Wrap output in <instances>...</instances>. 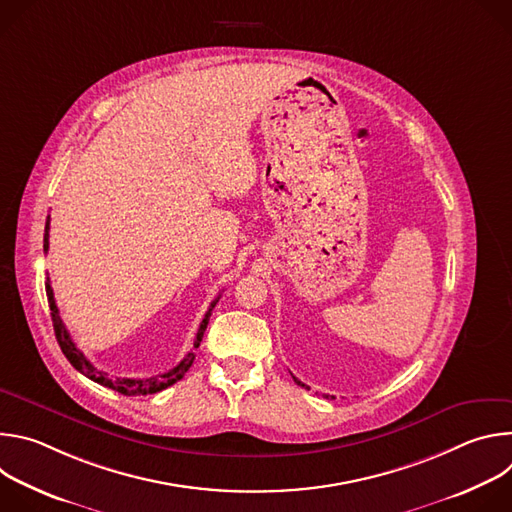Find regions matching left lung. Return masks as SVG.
<instances>
[{"label":"left lung","mask_w":512,"mask_h":512,"mask_svg":"<svg viewBox=\"0 0 512 512\" xmlns=\"http://www.w3.org/2000/svg\"><path fill=\"white\" fill-rule=\"evenodd\" d=\"M294 381H296V383H298V385H302V387H306V385H304V383H302V381H298V379H296V377H294ZM306 389H308V387H306ZM326 397H330V395H326ZM332 399H334V397H332Z\"/></svg>","instance_id":"left-lung-1"}]
</instances>
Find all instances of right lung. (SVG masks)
I'll use <instances>...</instances> for the list:
<instances>
[{
  "label": "right lung",
  "instance_id": "1",
  "mask_svg": "<svg viewBox=\"0 0 512 512\" xmlns=\"http://www.w3.org/2000/svg\"><path fill=\"white\" fill-rule=\"evenodd\" d=\"M48 218H50V216H48ZM48 229H50V223H46V231H44V253L48 251ZM46 296H48V304H50V316H52V326H54V334H56L58 346H60V350L64 352V356L68 358V362L72 364V367H75L79 373H83L85 377H89L91 381H95V383H99V385H103V387H109V389H113V391H117V393H121V395H129V397H133V395H152V393H160V391L168 389L170 385H174L176 381H180V379L186 375V371L192 367L194 356H196V354H194V348L200 346L202 336H204V330H206V326H208V318H210V314H212V308H214L216 302H218V298H216V300L210 304V308H208V312L204 314V318H202V322H200V328H198V332H196L192 350L176 364L174 369H170L168 373L150 377V379H119V377L111 379L107 373H103V371H99L97 367H93V364L87 360V356L77 348V344L72 342V338H70V334H68L64 322H62V318H60V314H58V308H56V302H54V294H52V287H50V279L46 281Z\"/></svg>",
  "mask_w": 512,
  "mask_h": 512
}]
</instances>
